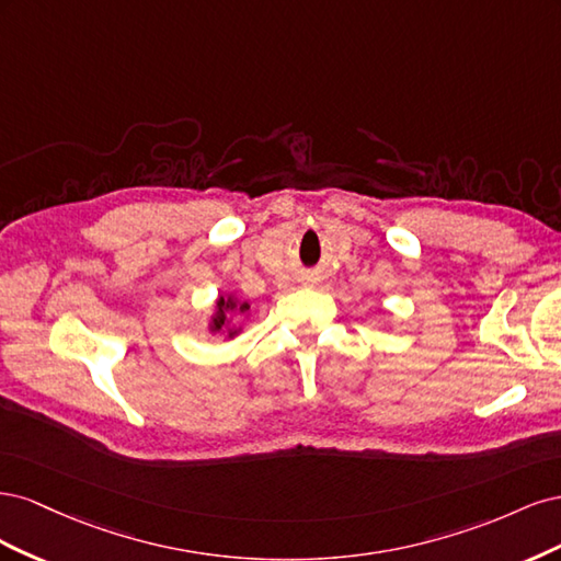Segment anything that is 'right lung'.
<instances>
[{
  "mask_svg": "<svg viewBox=\"0 0 561 561\" xmlns=\"http://www.w3.org/2000/svg\"><path fill=\"white\" fill-rule=\"evenodd\" d=\"M250 309V304L248 301H236V297L233 295H229V297H219L217 299V309H215V316L210 318V332L213 334H217V332H227V336L231 339V336H236L239 334V330L236 328H231V322H229V313H245Z\"/></svg>",
  "mask_w": 561,
  "mask_h": 561,
  "instance_id": "right-lung-1",
  "label": "right lung"
}]
</instances>
